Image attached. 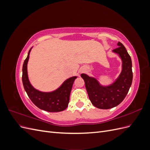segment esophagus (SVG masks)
<instances>
[{"label":"esophagus","mask_w":150,"mask_h":150,"mask_svg":"<svg viewBox=\"0 0 150 150\" xmlns=\"http://www.w3.org/2000/svg\"><path fill=\"white\" fill-rule=\"evenodd\" d=\"M83 71V70H82V71Z\"/></svg>","instance_id":"esophagus-1"}]
</instances>
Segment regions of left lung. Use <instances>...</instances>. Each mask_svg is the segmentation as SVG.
<instances>
[{"instance_id": "obj_1", "label": "left lung", "mask_w": 150, "mask_h": 150, "mask_svg": "<svg viewBox=\"0 0 150 150\" xmlns=\"http://www.w3.org/2000/svg\"><path fill=\"white\" fill-rule=\"evenodd\" d=\"M116 49L112 52L117 54L122 61V69L116 79L108 85H103L94 77L86 74L81 76L85 83V86L91 102L99 109L107 110L114 108L123 101L132 84V62L129 54L123 44L117 43Z\"/></svg>"}]
</instances>
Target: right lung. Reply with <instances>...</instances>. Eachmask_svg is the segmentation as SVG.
Returning a JSON list of instances; mask_svg holds the SVG:
<instances>
[{
  "instance_id": "obj_1",
  "label": "right lung",
  "mask_w": 150,
  "mask_h": 150,
  "mask_svg": "<svg viewBox=\"0 0 150 150\" xmlns=\"http://www.w3.org/2000/svg\"><path fill=\"white\" fill-rule=\"evenodd\" d=\"M32 47L22 67V83L25 92L35 105L40 110L48 112H59L67 108L69 102L70 93L74 80L78 76H72L64 81L56 90L42 92L36 89L30 83L28 72V64Z\"/></svg>"
}]
</instances>
